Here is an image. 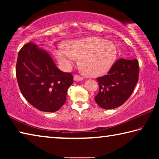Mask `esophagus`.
Masks as SVG:
<instances>
[{"instance_id": "obj_1", "label": "esophagus", "mask_w": 159, "mask_h": 159, "mask_svg": "<svg viewBox=\"0 0 159 159\" xmlns=\"http://www.w3.org/2000/svg\"><path fill=\"white\" fill-rule=\"evenodd\" d=\"M74 80H76V81H79V80H82L83 79V77L79 76V75H75L74 77Z\"/></svg>"}]
</instances>
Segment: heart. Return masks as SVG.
Returning <instances> with one entry per match:
<instances>
[{
  "label": "heart",
  "instance_id": "b5f03b06",
  "mask_svg": "<svg viewBox=\"0 0 159 159\" xmlns=\"http://www.w3.org/2000/svg\"><path fill=\"white\" fill-rule=\"evenodd\" d=\"M66 48L54 50L60 65L69 69L75 59L83 73L88 76H99L106 74L114 64L117 50L111 42L98 37H88L66 43Z\"/></svg>",
  "mask_w": 159,
  "mask_h": 159
}]
</instances>
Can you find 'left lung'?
Masks as SVG:
<instances>
[{"mask_svg":"<svg viewBox=\"0 0 159 159\" xmlns=\"http://www.w3.org/2000/svg\"><path fill=\"white\" fill-rule=\"evenodd\" d=\"M139 67L138 60L119 59L108 74L97 79L99 93L95 97L98 105L105 109H114L130 98L138 82Z\"/></svg>","mask_w":159,"mask_h":159,"instance_id":"8db88e82","label":"left lung"}]
</instances>
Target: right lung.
<instances>
[{
	"label": "right lung",
	"mask_w": 159,
	"mask_h": 159,
	"mask_svg": "<svg viewBox=\"0 0 159 159\" xmlns=\"http://www.w3.org/2000/svg\"><path fill=\"white\" fill-rule=\"evenodd\" d=\"M16 76L25 98L46 112H55L64 105L67 89L73 83V75L58 69L49 54L34 43L19 51Z\"/></svg>",
	"instance_id": "right-lung-1"
}]
</instances>
